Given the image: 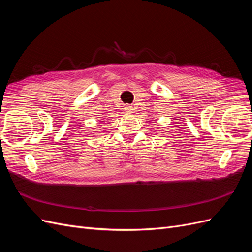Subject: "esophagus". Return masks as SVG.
I'll list each match as a JSON object with an SVG mask.
<instances>
[{"mask_svg":"<svg viewBox=\"0 0 252 252\" xmlns=\"http://www.w3.org/2000/svg\"><path fill=\"white\" fill-rule=\"evenodd\" d=\"M124 110H125L126 113H132L133 108H132V106H130V105H125Z\"/></svg>","mask_w":252,"mask_h":252,"instance_id":"esophagus-1","label":"esophagus"}]
</instances>
